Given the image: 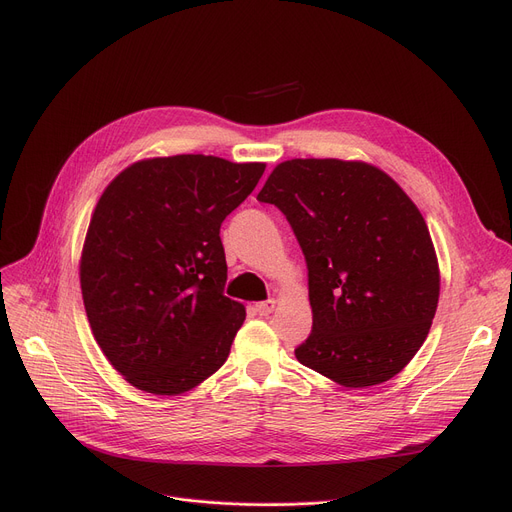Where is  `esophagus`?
I'll return each mask as SVG.
<instances>
[{"mask_svg":"<svg viewBox=\"0 0 512 512\" xmlns=\"http://www.w3.org/2000/svg\"><path fill=\"white\" fill-rule=\"evenodd\" d=\"M274 309H276V301H274V299L263 301V303H257V305H255V311H257L261 317H267L270 313H274Z\"/></svg>","mask_w":512,"mask_h":512,"instance_id":"obj_1","label":"esophagus"}]
</instances>
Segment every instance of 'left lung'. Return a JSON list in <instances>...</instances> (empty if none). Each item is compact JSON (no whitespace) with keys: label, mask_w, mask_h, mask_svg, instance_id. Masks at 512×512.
Returning <instances> with one entry per match:
<instances>
[{"label":"left lung","mask_w":512,"mask_h":512,"mask_svg":"<svg viewBox=\"0 0 512 512\" xmlns=\"http://www.w3.org/2000/svg\"><path fill=\"white\" fill-rule=\"evenodd\" d=\"M257 199L274 203L307 261L313 330L297 359L344 388L378 386L409 365L440 299L421 211L359 159H286Z\"/></svg>","instance_id":"8db88e82"}]
</instances>
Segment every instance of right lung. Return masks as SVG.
<instances>
[{"label":"right lung","instance_id":"obj_1","mask_svg":"<svg viewBox=\"0 0 512 512\" xmlns=\"http://www.w3.org/2000/svg\"><path fill=\"white\" fill-rule=\"evenodd\" d=\"M263 170L184 153L134 161L105 186L78 276L93 338L130 386L176 396L228 359L247 311L222 292L220 226Z\"/></svg>","mask_w":512,"mask_h":512}]
</instances>
